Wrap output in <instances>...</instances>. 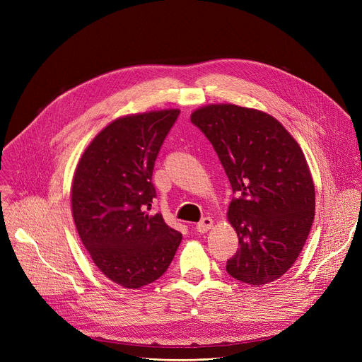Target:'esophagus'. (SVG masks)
<instances>
[{"instance_id":"1","label":"esophagus","mask_w":362,"mask_h":362,"mask_svg":"<svg viewBox=\"0 0 362 362\" xmlns=\"http://www.w3.org/2000/svg\"><path fill=\"white\" fill-rule=\"evenodd\" d=\"M214 226V221L211 218H203L197 225H196V230L200 233H206L209 229H212Z\"/></svg>"}]
</instances>
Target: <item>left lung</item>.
I'll return each mask as SVG.
<instances>
[{"label":"left lung","instance_id":"obj_1","mask_svg":"<svg viewBox=\"0 0 362 362\" xmlns=\"http://www.w3.org/2000/svg\"><path fill=\"white\" fill-rule=\"evenodd\" d=\"M233 193L228 221L239 249L228 274L249 285L279 279L296 261L315 215V186L303 151L271 115L235 105L194 110Z\"/></svg>","mask_w":362,"mask_h":362}]
</instances>
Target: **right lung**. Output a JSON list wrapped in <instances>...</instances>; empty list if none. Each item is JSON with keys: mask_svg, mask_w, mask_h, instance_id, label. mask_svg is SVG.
Masks as SVG:
<instances>
[{"mask_svg": "<svg viewBox=\"0 0 362 362\" xmlns=\"http://www.w3.org/2000/svg\"><path fill=\"white\" fill-rule=\"evenodd\" d=\"M180 110L113 120L84 150L71 185L78 236L103 275L137 289L169 268L182 233L160 214H148L156 189L151 175Z\"/></svg>", "mask_w": 362, "mask_h": 362, "instance_id": "obj_1", "label": "right lung"}]
</instances>
